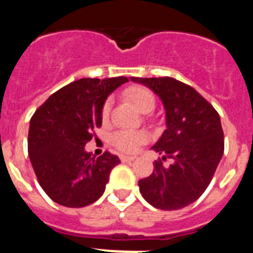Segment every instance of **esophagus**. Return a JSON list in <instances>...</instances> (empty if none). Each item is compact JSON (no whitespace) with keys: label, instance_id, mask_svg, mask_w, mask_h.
Segmentation results:
<instances>
[{"label":"esophagus","instance_id":"34e87169","mask_svg":"<svg viewBox=\"0 0 253 253\" xmlns=\"http://www.w3.org/2000/svg\"><path fill=\"white\" fill-rule=\"evenodd\" d=\"M135 160V157H130V156H124V154H120V161L122 162H131V161Z\"/></svg>","mask_w":253,"mask_h":253}]
</instances>
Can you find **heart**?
I'll use <instances>...</instances> for the list:
<instances>
[{"label":"heart","instance_id":"b5f03b06","mask_svg":"<svg viewBox=\"0 0 253 253\" xmlns=\"http://www.w3.org/2000/svg\"><path fill=\"white\" fill-rule=\"evenodd\" d=\"M124 97L130 101L138 110L147 114L151 113L156 105V99L151 90L143 86H130L125 88L123 92ZM111 111V102L107 100L101 107L102 123L109 122V116ZM151 138L147 130H118L114 131L109 140L115 149L125 154L137 153L144 144H147Z\"/></svg>","mask_w":253,"mask_h":253}]
</instances>
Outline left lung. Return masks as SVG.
<instances>
[{
	"mask_svg": "<svg viewBox=\"0 0 253 253\" xmlns=\"http://www.w3.org/2000/svg\"><path fill=\"white\" fill-rule=\"evenodd\" d=\"M151 88L166 111V130L152 147L161 154L154 169L139 180L152 207L177 210L203 195L224 152V134L216 110L193 87L171 77H131ZM171 161L169 167L163 163Z\"/></svg>",
	"mask_w": 253,
	"mask_h": 253,
	"instance_id": "1",
	"label": "left lung"
}]
</instances>
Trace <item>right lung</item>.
Listing matches in <instances>:
<instances>
[{
    "mask_svg": "<svg viewBox=\"0 0 253 253\" xmlns=\"http://www.w3.org/2000/svg\"><path fill=\"white\" fill-rule=\"evenodd\" d=\"M126 77L81 78L54 92L30 120L28 151L40 186L57 204L82 208L104 194L110 172L120 160L100 157L84 146L101 126L107 96L128 82Z\"/></svg>",
    "mask_w": 253,
    "mask_h": 253,
    "instance_id": "right-lung-1",
    "label": "right lung"
}]
</instances>
